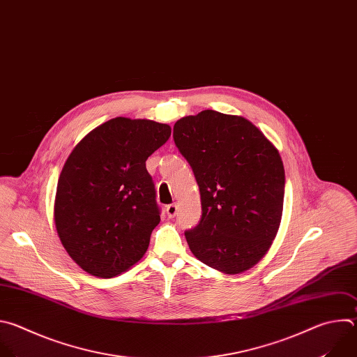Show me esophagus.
I'll return each mask as SVG.
<instances>
[{
  "label": "esophagus",
  "instance_id": "esophagus-1",
  "mask_svg": "<svg viewBox=\"0 0 357 357\" xmlns=\"http://www.w3.org/2000/svg\"><path fill=\"white\" fill-rule=\"evenodd\" d=\"M177 209H178L177 204H170V205H167V206H166L167 217H169V218H174L176 213H177Z\"/></svg>",
  "mask_w": 357,
  "mask_h": 357
}]
</instances>
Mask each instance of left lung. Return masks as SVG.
Returning a JSON list of instances; mask_svg holds the SVG:
<instances>
[{"mask_svg": "<svg viewBox=\"0 0 357 357\" xmlns=\"http://www.w3.org/2000/svg\"><path fill=\"white\" fill-rule=\"evenodd\" d=\"M173 137L201 194V221L185 232L190 250L225 274L252 268L281 222L286 176L278 151L246 118L212 109L178 119Z\"/></svg>", "mask_w": 357, "mask_h": 357, "instance_id": "left-lung-1", "label": "left lung"}]
</instances>
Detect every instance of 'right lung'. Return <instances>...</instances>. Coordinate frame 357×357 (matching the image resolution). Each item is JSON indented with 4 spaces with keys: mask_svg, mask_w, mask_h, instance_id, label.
Returning a JSON list of instances; mask_svg holds the SVG:
<instances>
[{
    "mask_svg": "<svg viewBox=\"0 0 357 357\" xmlns=\"http://www.w3.org/2000/svg\"><path fill=\"white\" fill-rule=\"evenodd\" d=\"M172 135L167 123L112 118L87 133L67 158L54 198V225L84 271L115 277L146 253L160 215L148 158Z\"/></svg>",
    "mask_w": 357,
    "mask_h": 357,
    "instance_id": "right-lung-1",
    "label": "right lung"
}]
</instances>
